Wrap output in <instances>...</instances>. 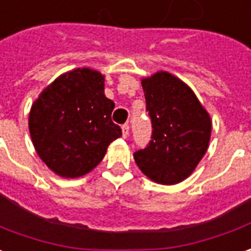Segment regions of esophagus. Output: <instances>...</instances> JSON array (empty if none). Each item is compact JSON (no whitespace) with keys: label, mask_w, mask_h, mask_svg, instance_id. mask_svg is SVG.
I'll return each mask as SVG.
<instances>
[{"label":"esophagus","mask_w":251,"mask_h":251,"mask_svg":"<svg viewBox=\"0 0 251 251\" xmlns=\"http://www.w3.org/2000/svg\"><path fill=\"white\" fill-rule=\"evenodd\" d=\"M122 131H123V136L124 138H128L129 136V126L128 124H124L122 127Z\"/></svg>","instance_id":"esophagus-1"}]
</instances>
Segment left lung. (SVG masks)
Masks as SVG:
<instances>
[{
    "mask_svg": "<svg viewBox=\"0 0 251 251\" xmlns=\"http://www.w3.org/2000/svg\"><path fill=\"white\" fill-rule=\"evenodd\" d=\"M151 117V142L134 153L138 168L151 181L172 186L187 179L203 158L212 119L187 83L167 71L141 79Z\"/></svg>",
    "mask_w": 251,
    "mask_h": 251,
    "instance_id": "8db88e82",
    "label": "left lung"
}]
</instances>
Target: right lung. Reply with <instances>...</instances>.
<instances>
[{"label": "right lung", "instance_id": "obj_1", "mask_svg": "<svg viewBox=\"0 0 251 251\" xmlns=\"http://www.w3.org/2000/svg\"><path fill=\"white\" fill-rule=\"evenodd\" d=\"M115 102L105 96V75L93 68L64 72L32 102L28 129L36 154L65 179L87 175L122 136L112 122Z\"/></svg>", "mask_w": 251, "mask_h": 251}]
</instances>
